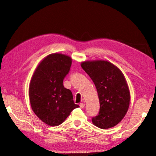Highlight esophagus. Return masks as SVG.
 <instances>
[{
    "instance_id": "1",
    "label": "esophagus",
    "mask_w": 156,
    "mask_h": 156,
    "mask_svg": "<svg viewBox=\"0 0 156 156\" xmlns=\"http://www.w3.org/2000/svg\"><path fill=\"white\" fill-rule=\"evenodd\" d=\"M79 106H80V107L83 108L84 107V106H85V104H84V103H80V104H79Z\"/></svg>"
}]
</instances>
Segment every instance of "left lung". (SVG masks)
<instances>
[{"instance_id":"1","label":"left lung","mask_w":156,"mask_h":156,"mask_svg":"<svg viewBox=\"0 0 156 156\" xmlns=\"http://www.w3.org/2000/svg\"><path fill=\"white\" fill-rule=\"evenodd\" d=\"M81 67L95 84L100 100V111L92 118L93 124L104 129L115 126L124 119L129 105L130 92L124 75L105 60L85 61Z\"/></svg>"}]
</instances>
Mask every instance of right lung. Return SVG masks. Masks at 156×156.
I'll use <instances>...</instances> for the list:
<instances>
[{"mask_svg": "<svg viewBox=\"0 0 156 156\" xmlns=\"http://www.w3.org/2000/svg\"><path fill=\"white\" fill-rule=\"evenodd\" d=\"M72 60L63 54H50L41 61L31 79L29 94L32 109L51 126L62 124L74 108L79 107L74 103L70 90L63 85Z\"/></svg>", "mask_w": 156, "mask_h": 156, "instance_id": "right-lung-1", "label": "right lung"}]
</instances>
